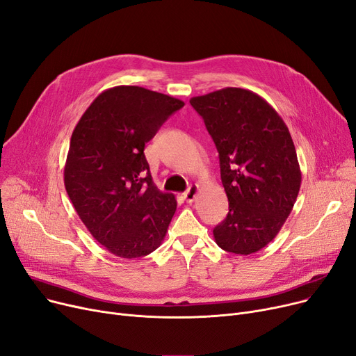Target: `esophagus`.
Masks as SVG:
<instances>
[{
    "mask_svg": "<svg viewBox=\"0 0 356 356\" xmlns=\"http://www.w3.org/2000/svg\"><path fill=\"white\" fill-rule=\"evenodd\" d=\"M198 193V187L197 185H191V187L184 193V200L187 202H193L195 200V195Z\"/></svg>",
    "mask_w": 356,
    "mask_h": 356,
    "instance_id": "34e87169",
    "label": "esophagus"
}]
</instances>
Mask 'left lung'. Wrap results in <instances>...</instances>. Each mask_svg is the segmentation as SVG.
<instances>
[{
	"mask_svg": "<svg viewBox=\"0 0 356 356\" xmlns=\"http://www.w3.org/2000/svg\"><path fill=\"white\" fill-rule=\"evenodd\" d=\"M217 147L229 213L213 229L223 250L249 255L273 241L297 200L301 171L289 127L258 94L223 88L193 97Z\"/></svg>",
	"mask_w": 356,
	"mask_h": 356,
	"instance_id": "obj_1",
	"label": "left lung"
}]
</instances>
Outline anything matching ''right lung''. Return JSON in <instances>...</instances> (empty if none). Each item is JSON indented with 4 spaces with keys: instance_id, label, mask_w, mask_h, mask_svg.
Segmentation results:
<instances>
[{
    "instance_id": "1",
    "label": "right lung",
    "mask_w": 356,
    "mask_h": 356,
    "mask_svg": "<svg viewBox=\"0 0 356 356\" xmlns=\"http://www.w3.org/2000/svg\"><path fill=\"white\" fill-rule=\"evenodd\" d=\"M184 101L142 87L101 92L74 129L65 163L67 195L92 238L133 259L159 248L175 195L152 181L145 145Z\"/></svg>"
}]
</instances>
